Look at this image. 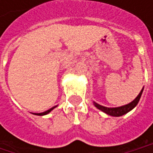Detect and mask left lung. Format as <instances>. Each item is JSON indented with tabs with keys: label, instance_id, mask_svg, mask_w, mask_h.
<instances>
[{
	"label": "left lung",
	"instance_id": "left-lung-1",
	"mask_svg": "<svg viewBox=\"0 0 153 153\" xmlns=\"http://www.w3.org/2000/svg\"><path fill=\"white\" fill-rule=\"evenodd\" d=\"M143 90V89L141 90V92L139 93V95L136 97L135 100H133L131 103H129V104H128V105H123V106L115 107V108H108V107L102 106V105H98V104H97V103H95V102H94V105H95V106L97 107V109L101 110L102 111L105 112L108 115L115 116V117L122 116V115L126 114L127 112H128V111H131L133 108H135V107L137 106V105L139 100H140V97H141V96H142Z\"/></svg>",
	"mask_w": 153,
	"mask_h": 153
}]
</instances>
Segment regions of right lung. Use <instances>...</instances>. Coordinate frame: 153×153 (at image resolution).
Instances as JSON below:
<instances>
[{
	"label": "right lung",
	"mask_w": 153,
	"mask_h": 153,
	"mask_svg": "<svg viewBox=\"0 0 153 153\" xmlns=\"http://www.w3.org/2000/svg\"><path fill=\"white\" fill-rule=\"evenodd\" d=\"M55 107H56V106H54V107H52V108H50L49 110H48V111H44V112H41V113H34V114H36V115H46V114H48L49 111H51Z\"/></svg>",
	"instance_id": "obj_1"
}]
</instances>
